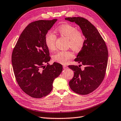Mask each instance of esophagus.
Here are the masks:
<instances>
[{
  "label": "esophagus",
  "mask_w": 121,
  "mask_h": 121,
  "mask_svg": "<svg viewBox=\"0 0 121 121\" xmlns=\"http://www.w3.org/2000/svg\"><path fill=\"white\" fill-rule=\"evenodd\" d=\"M63 67L64 69H67V68H68V67H67V66H66V65H64L63 66Z\"/></svg>",
  "instance_id": "esophagus-1"
}]
</instances>
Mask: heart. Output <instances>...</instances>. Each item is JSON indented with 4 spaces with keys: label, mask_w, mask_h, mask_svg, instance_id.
I'll return each mask as SVG.
<instances>
[{
    "label": "heart",
    "mask_w": 121,
    "mask_h": 121,
    "mask_svg": "<svg viewBox=\"0 0 121 121\" xmlns=\"http://www.w3.org/2000/svg\"><path fill=\"white\" fill-rule=\"evenodd\" d=\"M57 31L62 36L68 39V46L75 52L82 49L85 41L83 33L78 31L74 26L66 24L60 26ZM56 36L51 31H49L45 36V44L51 51L55 50ZM73 57V54L69 51H60L53 56V60L61 64H65Z\"/></svg>",
    "instance_id": "obj_1"
}]
</instances>
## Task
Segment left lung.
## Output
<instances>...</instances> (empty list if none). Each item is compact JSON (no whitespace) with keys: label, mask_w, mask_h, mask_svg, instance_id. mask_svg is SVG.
<instances>
[{"label":"left lung","mask_w":121,"mask_h":121,"mask_svg":"<svg viewBox=\"0 0 121 121\" xmlns=\"http://www.w3.org/2000/svg\"><path fill=\"white\" fill-rule=\"evenodd\" d=\"M66 20L75 22L79 26L85 37L84 46L75 61L84 65H69L74 73L69 81V86L74 92L80 95L92 93L104 80L108 63V51L106 44L99 32L90 22L80 17L65 18Z\"/></svg>","instance_id":"8db88e82"}]
</instances>
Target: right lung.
I'll return each mask as SVG.
<instances>
[{"label": "right lung", "mask_w": 121, "mask_h": 121, "mask_svg": "<svg viewBox=\"0 0 121 121\" xmlns=\"http://www.w3.org/2000/svg\"><path fill=\"white\" fill-rule=\"evenodd\" d=\"M57 19L31 22L20 36L13 49L11 61L16 81L22 91L31 97L41 98L48 95L53 83L63 69L62 65L54 62L45 44V36ZM47 63V66L44 64Z\"/></svg>", "instance_id": "1"}]
</instances>
